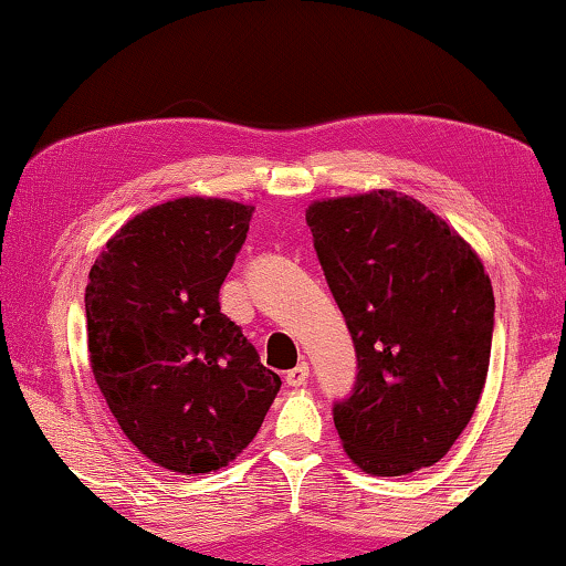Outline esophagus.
Instances as JSON below:
<instances>
[{"instance_id": "obj_1", "label": "esophagus", "mask_w": 566, "mask_h": 566, "mask_svg": "<svg viewBox=\"0 0 566 566\" xmlns=\"http://www.w3.org/2000/svg\"><path fill=\"white\" fill-rule=\"evenodd\" d=\"M306 381H310V364L306 361L293 366V369L285 374V385L289 387H301V385H306Z\"/></svg>"}]
</instances>
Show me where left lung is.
I'll list each match as a JSON object with an SVG mask.
<instances>
[{"instance_id": "8db88e82", "label": "left lung", "mask_w": 566, "mask_h": 566, "mask_svg": "<svg viewBox=\"0 0 566 566\" xmlns=\"http://www.w3.org/2000/svg\"><path fill=\"white\" fill-rule=\"evenodd\" d=\"M327 285L354 337V392L335 402L343 450L371 475L450 452L486 385L494 291L471 244L392 189L306 210Z\"/></svg>"}]
</instances>
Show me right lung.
<instances>
[{
    "mask_svg": "<svg viewBox=\"0 0 566 566\" xmlns=\"http://www.w3.org/2000/svg\"><path fill=\"white\" fill-rule=\"evenodd\" d=\"M252 212L218 197L156 205L127 220L91 268L95 385L129 442L166 471L229 465L281 390L218 301Z\"/></svg>",
    "mask_w": 566,
    "mask_h": 566,
    "instance_id": "obj_1",
    "label": "right lung"
}]
</instances>
